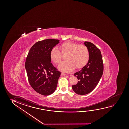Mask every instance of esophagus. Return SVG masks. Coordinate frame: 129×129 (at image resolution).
Returning a JSON list of instances; mask_svg holds the SVG:
<instances>
[{
	"label": "esophagus",
	"mask_w": 129,
	"mask_h": 129,
	"mask_svg": "<svg viewBox=\"0 0 129 129\" xmlns=\"http://www.w3.org/2000/svg\"><path fill=\"white\" fill-rule=\"evenodd\" d=\"M66 75V74L65 73L62 72L61 74V76H63Z\"/></svg>",
	"instance_id": "obj_1"
}]
</instances>
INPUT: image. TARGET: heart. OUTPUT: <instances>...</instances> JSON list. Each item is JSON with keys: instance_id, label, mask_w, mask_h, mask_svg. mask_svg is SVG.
<instances>
[{"instance_id": "heart-1", "label": "heart", "mask_w": 129, "mask_h": 129, "mask_svg": "<svg viewBox=\"0 0 129 129\" xmlns=\"http://www.w3.org/2000/svg\"><path fill=\"white\" fill-rule=\"evenodd\" d=\"M59 50L53 48L50 53V58L55 64L60 63L62 59V54L66 55L67 61L58 66L59 70L68 72L74 70L75 67L80 69L88 63L89 58L88 48L84 44H78L68 41L59 46Z\"/></svg>"}]
</instances>
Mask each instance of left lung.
I'll return each instance as SVG.
<instances>
[{"instance_id": "8db88e82", "label": "left lung", "mask_w": 129, "mask_h": 129, "mask_svg": "<svg viewBox=\"0 0 129 129\" xmlns=\"http://www.w3.org/2000/svg\"><path fill=\"white\" fill-rule=\"evenodd\" d=\"M84 44L88 48L89 58L86 65L74 74L78 81L76 85L72 86L74 91L81 95L89 93L95 88L104 71L102 57L100 49L92 43L85 41Z\"/></svg>"}]
</instances>
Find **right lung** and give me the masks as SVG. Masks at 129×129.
Wrapping results in <instances>:
<instances>
[{"label":"right lung","mask_w":129,"mask_h":129,"mask_svg":"<svg viewBox=\"0 0 129 129\" xmlns=\"http://www.w3.org/2000/svg\"><path fill=\"white\" fill-rule=\"evenodd\" d=\"M59 41L46 39L39 41L30 48L25 63L29 83L41 95L53 93L56 88L61 72L51 63L50 53Z\"/></svg>","instance_id":"1"}]
</instances>
